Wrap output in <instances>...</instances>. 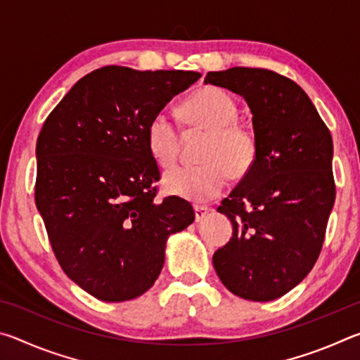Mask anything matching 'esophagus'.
<instances>
[{"label": "esophagus", "instance_id": "esophagus-1", "mask_svg": "<svg viewBox=\"0 0 360 360\" xmlns=\"http://www.w3.org/2000/svg\"><path fill=\"white\" fill-rule=\"evenodd\" d=\"M193 211H195V221L202 222L203 219H205L206 216H208L210 208H208V206H200V205H197V206H193Z\"/></svg>", "mask_w": 360, "mask_h": 360}]
</instances>
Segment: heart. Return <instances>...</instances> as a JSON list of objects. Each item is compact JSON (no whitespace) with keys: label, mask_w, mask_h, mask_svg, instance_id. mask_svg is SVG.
<instances>
[{"label":"heart","mask_w":360,"mask_h":360,"mask_svg":"<svg viewBox=\"0 0 360 360\" xmlns=\"http://www.w3.org/2000/svg\"><path fill=\"white\" fill-rule=\"evenodd\" d=\"M188 131L208 133L202 155L203 167H178L163 176V188L169 195L205 203L216 198L230 178H245L259 154L257 135L252 127L238 119V106L222 89L203 87L193 92L181 108ZM146 143L150 157L160 168L173 167L179 157L181 133L167 114L149 120Z\"/></svg>","instance_id":"1"}]
</instances>
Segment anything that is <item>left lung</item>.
Returning <instances> with one entry per match:
<instances>
[{"instance_id": "left-lung-1", "label": "left lung", "mask_w": 360, "mask_h": 360, "mask_svg": "<svg viewBox=\"0 0 360 360\" xmlns=\"http://www.w3.org/2000/svg\"><path fill=\"white\" fill-rule=\"evenodd\" d=\"M205 84L231 90L252 112L259 154L217 211L233 235L212 255L231 294L270 302L311 271L335 202L333 143L311 100L289 77L262 68L210 71Z\"/></svg>"}]
</instances>
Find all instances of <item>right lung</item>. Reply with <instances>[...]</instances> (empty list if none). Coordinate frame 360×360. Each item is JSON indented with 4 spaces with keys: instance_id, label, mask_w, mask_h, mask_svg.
I'll return each mask as SVG.
<instances>
[{
    "instance_id": "add662e5",
    "label": "right lung",
    "mask_w": 360,
    "mask_h": 360,
    "mask_svg": "<svg viewBox=\"0 0 360 360\" xmlns=\"http://www.w3.org/2000/svg\"><path fill=\"white\" fill-rule=\"evenodd\" d=\"M200 76L103 66L79 79L42 125L36 206L62 270L98 300L149 290L168 236L193 222L186 200L154 202L160 172L146 129Z\"/></svg>"
}]
</instances>
